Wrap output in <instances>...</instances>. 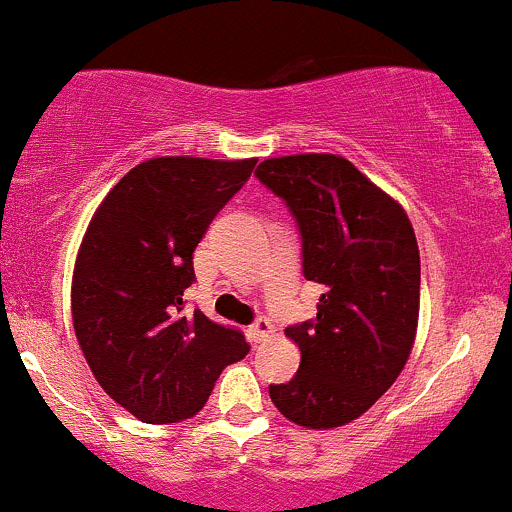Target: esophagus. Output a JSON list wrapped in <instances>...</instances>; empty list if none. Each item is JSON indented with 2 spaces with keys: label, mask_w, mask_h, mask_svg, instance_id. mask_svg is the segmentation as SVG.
I'll return each mask as SVG.
<instances>
[{
  "label": "esophagus",
  "mask_w": 512,
  "mask_h": 512,
  "mask_svg": "<svg viewBox=\"0 0 512 512\" xmlns=\"http://www.w3.org/2000/svg\"><path fill=\"white\" fill-rule=\"evenodd\" d=\"M273 333V325L268 323V318H256L254 323L249 325V337L251 342H261L263 337H268Z\"/></svg>",
  "instance_id": "1"
}]
</instances>
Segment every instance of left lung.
I'll list each match as a JSON object with an SVG mask.
<instances>
[{
	"label": "left lung",
	"mask_w": 512,
	"mask_h": 512,
	"mask_svg": "<svg viewBox=\"0 0 512 512\" xmlns=\"http://www.w3.org/2000/svg\"><path fill=\"white\" fill-rule=\"evenodd\" d=\"M256 177L293 214L303 276L325 291L313 320L286 328L300 367L268 387L271 402L295 424L333 429L365 414L407 365L421 283L414 229L345 157H273Z\"/></svg>",
	"instance_id": "8db88e82"
}]
</instances>
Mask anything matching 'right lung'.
I'll return each instance as SVG.
<instances>
[{
    "mask_svg": "<svg viewBox=\"0 0 512 512\" xmlns=\"http://www.w3.org/2000/svg\"><path fill=\"white\" fill-rule=\"evenodd\" d=\"M256 160L155 157L100 202L71 288L73 328L98 384L145 424L189 419L249 352L244 333L184 313L194 249Z\"/></svg>",
    "mask_w": 512,
    "mask_h": 512,
    "instance_id": "add662e5",
    "label": "right lung"
}]
</instances>
